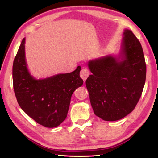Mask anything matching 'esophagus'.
<instances>
[{
    "instance_id": "1",
    "label": "esophagus",
    "mask_w": 158,
    "mask_h": 158,
    "mask_svg": "<svg viewBox=\"0 0 158 158\" xmlns=\"http://www.w3.org/2000/svg\"><path fill=\"white\" fill-rule=\"evenodd\" d=\"M89 74H90V72L89 69L86 68H82L81 72H80V77H81V78L84 80V81L86 80L88 77L89 76Z\"/></svg>"
}]
</instances>
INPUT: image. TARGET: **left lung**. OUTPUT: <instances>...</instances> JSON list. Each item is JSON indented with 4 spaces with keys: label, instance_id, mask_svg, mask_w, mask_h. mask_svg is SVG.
I'll list each match as a JSON object with an SVG mask.
<instances>
[{
    "label": "left lung",
    "instance_id": "8db88e82",
    "mask_svg": "<svg viewBox=\"0 0 158 158\" xmlns=\"http://www.w3.org/2000/svg\"><path fill=\"white\" fill-rule=\"evenodd\" d=\"M93 74L85 85L96 116L106 121L126 116L135 108L142 93L146 66L142 47L132 31L125 30L118 56L90 60Z\"/></svg>",
    "mask_w": 158,
    "mask_h": 158
}]
</instances>
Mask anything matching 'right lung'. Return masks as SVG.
<instances>
[{
    "mask_svg": "<svg viewBox=\"0 0 158 158\" xmlns=\"http://www.w3.org/2000/svg\"><path fill=\"white\" fill-rule=\"evenodd\" d=\"M81 67L73 73L36 79L28 70L23 39L12 67L13 87L19 105L37 123L55 127L65 121L72 95L84 81L79 76Z\"/></svg>",
    "mask_w": 158,
    "mask_h": 158,
    "instance_id": "right-lung-1",
    "label": "right lung"
}]
</instances>
